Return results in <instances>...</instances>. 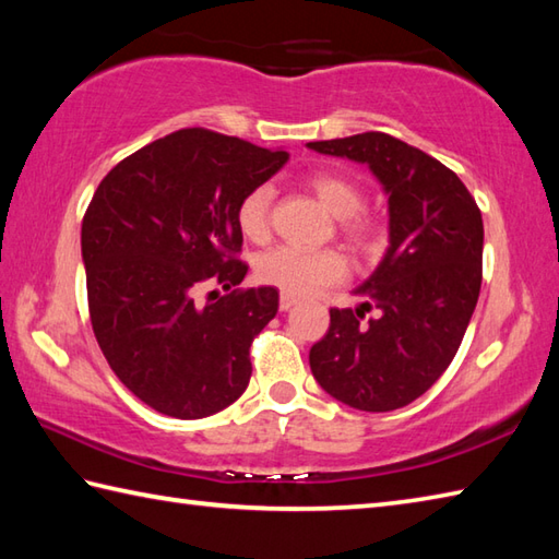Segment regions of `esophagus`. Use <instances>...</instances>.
<instances>
[{"label": "esophagus", "mask_w": 559, "mask_h": 559, "mask_svg": "<svg viewBox=\"0 0 559 559\" xmlns=\"http://www.w3.org/2000/svg\"><path fill=\"white\" fill-rule=\"evenodd\" d=\"M298 305V300L293 298V295H286V293H281V300H278V307H281V312H288V310H293V307Z\"/></svg>", "instance_id": "1"}]
</instances>
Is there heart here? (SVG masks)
Masks as SVG:
<instances>
[{
	"label": "heart",
	"mask_w": 559,
	"mask_h": 559,
	"mask_svg": "<svg viewBox=\"0 0 559 559\" xmlns=\"http://www.w3.org/2000/svg\"><path fill=\"white\" fill-rule=\"evenodd\" d=\"M310 187L322 201L331 216L341 218V230L348 242L367 252L374 242L372 225L358 213L365 206V192L358 182L348 180L334 173H317L310 177ZM273 185L264 182L249 189L240 199L235 211L237 228L252 242L266 240L271 225V204H273ZM257 278L264 286L276 288L293 298H305L326 286H334L346 278V261L334 249H300L290 245H278L257 259L254 266Z\"/></svg>",
	"instance_id": "obj_1"
}]
</instances>
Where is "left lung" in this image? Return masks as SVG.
Wrapping results in <instances>:
<instances>
[{"mask_svg":"<svg viewBox=\"0 0 559 559\" xmlns=\"http://www.w3.org/2000/svg\"><path fill=\"white\" fill-rule=\"evenodd\" d=\"M324 156L365 163L389 197V247L355 293L331 310L310 350L312 374L350 408L386 413L423 396L454 360L483 281V216L456 173L382 132L310 141ZM376 310L372 320L364 314Z\"/></svg>","mask_w":559,"mask_h":559,"instance_id":"1","label":"left lung"}]
</instances>
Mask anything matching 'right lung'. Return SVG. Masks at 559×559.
<instances>
[{
  "instance_id": "obj_1",
  "label": "right lung",
  "mask_w": 559,
  "mask_h": 559,
  "mask_svg": "<svg viewBox=\"0 0 559 559\" xmlns=\"http://www.w3.org/2000/svg\"><path fill=\"white\" fill-rule=\"evenodd\" d=\"M288 160L209 129H180L103 177L81 223L93 334L120 382L163 415L228 408L252 377L249 346L278 290H240V199ZM229 293L206 306L195 293Z\"/></svg>"
}]
</instances>
